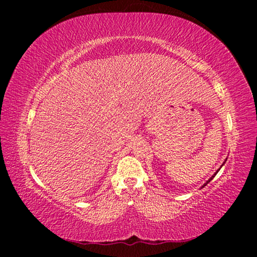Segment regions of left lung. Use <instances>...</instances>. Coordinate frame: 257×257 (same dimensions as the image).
Segmentation results:
<instances>
[{"label":"left lung","mask_w":257,"mask_h":257,"mask_svg":"<svg viewBox=\"0 0 257 257\" xmlns=\"http://www.w3.org/2000/svg\"><path fill=\"white\" fill-rule=\"evenodd\" d=\"M216 173H217V171H216V172H215V175H216ZM215 175H214V176H212V177H211V178H210V179H208V180H207V182H206V184H205V185H204V186H206V185H207V184H208V182H210V181H211V180H212V179H213V178H214V177H215ZM204 186H203V187H204Z\"/></svg>","instance_id":"8db88e82"}]
</instances>
